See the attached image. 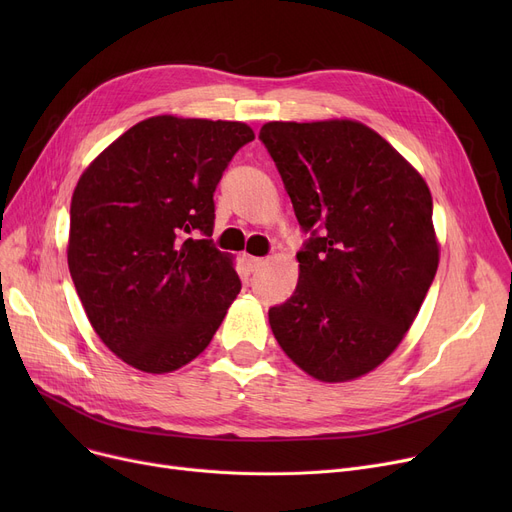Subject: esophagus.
<instances>
[{"label": "esophagus", "mask_w": 512, "mask_h": 512, "mask_svg": "<svg viewBox=\"0 0 512 512\" xmlns=\"http://www.w3.org/2000/svg\"><path fill=\"white\" fill-rule=\"evenodd\" d=\"M245 261H247V265H249V270H251V272H255V270H259L261 265H265V259H263V257H251V255H247V257H245Z\"/></svg>", "instance_id": "esophagus-1"}]
</instances>
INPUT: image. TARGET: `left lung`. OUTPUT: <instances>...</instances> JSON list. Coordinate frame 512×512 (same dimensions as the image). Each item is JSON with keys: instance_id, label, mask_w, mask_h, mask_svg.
<instances>
[{"instance_id": "8db88e82", "label": "left lung", "mask_w": 512, "mask_h": 512, "mask_svg": "<svg viewBox=\"0 0 512 512\" xmlns=\"http://www.w3.org/2000/svg\"><path fill=\"white\" fill-rule=\"evenodd\" d=\"M297 220L313 236L292 297L270 309L288 359L319 382H351L405 338L440 261L432 193L384 137L348 118L267 122Z\"/></svg>"}]
</instances>
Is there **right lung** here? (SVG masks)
<instances>
[{"label": "right lung", "instance_id": "add662e5", "mask_svg": "<svg viewBox=\"0 0 512 512\" xmlns=\"http://www.w3.org/2000/svg\"><path fill=\"white\" fill-rule=\"evenodd\" d=\"M253 139L245 122L153 116L80 174L70 276L95 334L126 365L176 371L218 332L240 280L234 257L209 240L213 193L232 155Z\"/></svg>", "mask_w": 512, "mask_h": 512}]
</instances>
